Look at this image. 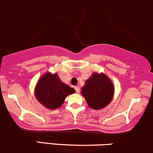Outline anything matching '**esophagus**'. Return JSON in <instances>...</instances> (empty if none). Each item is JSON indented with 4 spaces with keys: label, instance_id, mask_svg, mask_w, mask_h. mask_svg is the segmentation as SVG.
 Masks as SVG:
<instances>
[{
    "label": "esophagus",
    "instance_id": "obj_1",
    "mask_svg": "<svg viewBox=\"0 0 153 153\" xmlns=\"http://www.w3.org/2000/svg\"><path fill=\"white\" fill-rule=\"evenodd\" d=\"M75 90H76V92L77 93H79L80 92V88H79V87H78V86H76V87H75Z\"/></svg>",
    "mask_w": 153,
    "mask_h": 153
}]
</instances>
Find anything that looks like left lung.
Here are the masks:
<instances>
[{"instance_id": "obj_1", "label": "left lung", "mask_w": 153, "mask_h": 153, "mask_svg": "<svg viewBox=\"0 0 153 153\" xmlns=\"http://www.w3.org/2000/svg\"><path fill=\"white\" fill-rule=\"evenodd\" d=\"M114 91V85L106 75L94 73L86 80L81 93L90 107L101 109L111 102Z\"/></svg>"}]
</instances>
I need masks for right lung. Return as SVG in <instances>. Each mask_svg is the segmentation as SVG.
<instances>
[{"mask_svg": "<svg viewBox=\"0 0 153 153\" xmlns=\"http://www.w3.org/2000/svg\"><path fill=\"white\" fill-rule=\"evenodd\" d=\"M74 93L75 90L61 82L57 74L50 73L43 75L37 82L35 90L38 101L50 109L58 108L67 96Z\"/></svg>", "mask_w": 153, "mask_h": 153, "instance_id": "obj_1", "label": "right lung"}]
</instances>
